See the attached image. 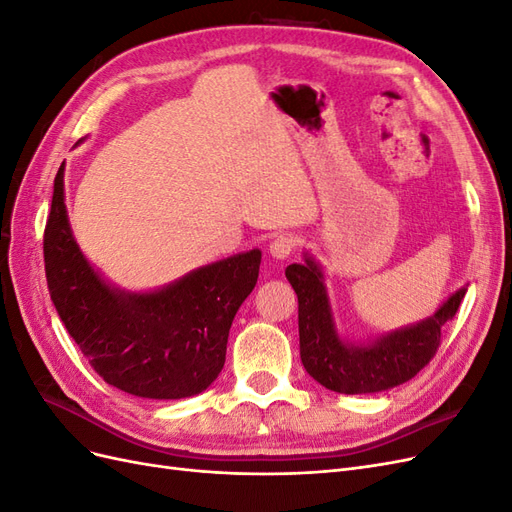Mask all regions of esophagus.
Masks as SVG:
<instances>
[{"instance_id": "obj_1", "label": "esophagus", "mask_w": 512, "mask_h": 512, "mask_svg": "<svg viewBox=\"0 0 512 512\" xmlns=\"http://www.w3.org/2000/svg\"><path fill=\"white\" fill-rule=\"evenodd\" d=\"M297 245H299V241L294 239L292 235H280V237H275V239L271 241L269 252H271L273 258L284 260V258H288L294 250H297Z\"/></svg>"}]
</instances>
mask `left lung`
Returning a JSON list of instances; mask_svg holds the SVG:
<instances>
[{
    "mask_svg": "<svg viewBox=\"0 0 512 512\" xmlns=\"http://www.w3.org/2000/svg\"><path fill=\"white\" fill-rule=\"evenodd\" d=\"M286 277L299 297L301 361L329 391L346 395L378 393L408 382L438 352L442 327L453 320L468 288H459L436 314L412 327L378 337L371 344H346L335 331L331 303L318 262L288 265Z\"/></svg>",
    "mask_w": 512,
    "mask_h": 512,
    "instance_id": "obj_1",
    "label": "left lung"
}]
</instances>
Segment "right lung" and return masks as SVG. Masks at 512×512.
Listing matches in <instances>:
<instances>
[{
    "label": "right lung",
    "instance_id": "1",
    "mask_svg": "<svg viewBox=\"0 0 512 512\" xmlns=\"http://www.w3.org/2000/svg\"><path fill=\"white\" fill-rule=\"evenodd\" d=\"M260 250L224 258L145 294L108 286L76 245L59 166L44 228L53 305L100 378L136 397L203 393L226 361L230 324L256 286Z\"/></svg>",
    "mask_w": 512,
    "mask_h": 512
}]
</instances>
